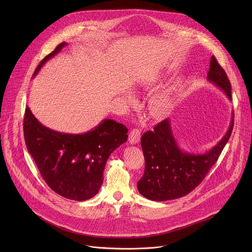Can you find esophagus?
<instances>
[{
  "instance_id": "34e87169",
  "label": "esophagus",
  "mask_w": 252,
  "mask_h": 252,
  "mask_svg": "<svg viewBox=\"0 0 252 252\" xmlns=\"http://www.w3.org/2000/svg\"><path fill=\"white\" fill-rule=\"evenodd\" d=\"M140 139V129L138 128H133L130 130L129 132V136H128V140L130 145H136V143L139 141Z\"/></svg>"
}]
</instances>
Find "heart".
<instances>
[{"instance_id": "heart-1", "label": "heart", "mask_w": 252, "mask_h": 252, "mask_svg": "<svg viewBox=\"0 0 252 252\" xmlns=\"http://www.w3.org/2000/svg\"><path fill=\"white\" fill-rule=\"evenodd\" d=\"M169 104V97L165 93H158L152 96L150 100V112L156 116L164 114Z\"/></svg>"}]
</instances>
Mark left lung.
<instances>
[{
    "mask_svg": "<svg viewBox=\"0 0 252 252\" xmlns=\"http://www.w3.org/2000/svg\"><path fill=\"white\" fill-rule=\"evenodd\" d=\"M207 81L220 89L231 100L230 82L213 56ZM233 122L232 113L229 127L223 137L204 154L189 153L179 148L169 119L157 125L153 131L142 134L140 145L146 168L137 183L139 193L154 201H165L183 197L192 191L219 159L232 132Z\"/></svg>",
    "mask_w": 252,
    "mask_h": 252,
    "instance_id": "left-lung-1",
    "label": "left lung"
}]
</instances>
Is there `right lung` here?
Masks as SVG:
<instances>
[{
    "mask_svg": "<svg viewBox=\"0 0 252 252\" xmlns=\"http://www.w3.org/2000/svg\"><path fill=\"white\" fill-rule=\"evenodd\" d=\"M66 43L60 44L34 70L55 57ZM127 128L114 120L104 119L85 133H64L42 125L30 107L24 118L27 149L47 185L58 194L83 201L94 197L103 181L105 163L112 153L127 139Z\"/></svg>",
    "mask_w": 252,
    "mask_h": 252,
    "instance_id": "right-lung-1",
    "label": "right lung"
}]
</instances>
